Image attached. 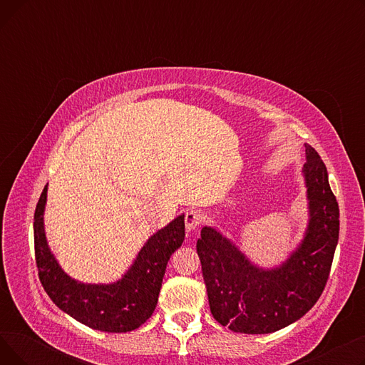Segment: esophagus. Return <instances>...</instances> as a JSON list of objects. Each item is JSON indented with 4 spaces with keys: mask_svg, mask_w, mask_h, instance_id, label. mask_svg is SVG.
<instances>
[{
    "mask_svg": "<svg viewBox=\"0 0 365 365\" xmlns=\"http://www.w3.org/2000/svg\"><path fill=\"white\" fill-rule=\"evenodd\" d=\"M202 222V215L198 210H187L185 215V226L187 231H195V229L201 225Z\"/></svg>",
    "mask_w": 365,
    "mask_h": 365,
    "instance_id": "34e87169",
    "label": "esophagus"
}]
</instances>
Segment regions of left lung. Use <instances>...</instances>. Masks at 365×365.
Wrapping results in <instances>:
<instances>
[{
  "label": "left lung",
  "instance_id": "obj_1",
  "mask_svg": "<svg viewBox=\"0 0 365 365\" xmlns=\"http://www.w3.org/2000/svg\"><path fill=\"white\" fill-rule=\"evenodd\" d=\"M306 148L303 178L309 222L296 250L277 267L248 260L217 229L204 226L197 241L210 311L235 333L267 334L300 319L327 284L339 241V204L318 152Z\"/></svg>",
  "mask_w": 365,
  "mask_h": 365
}]
</instances>
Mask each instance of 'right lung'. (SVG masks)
I'll return each mask as SVG.
<instances>
[{"mask_svg":"<svg viewBox=\"0 0 365 365\" xmlns=\"http://www.w3.org/2000/svg\"><path fill=\"white\" fill-rule=\"evenodd\" d=\"M47 186L34 215V242L38 277L57 308L106 333L139 329L155 311L167 262L185 240V216L171 220L142 247L121 279L110 284H84L71 278L50 252L44 232Z\"/></svg>","mask_w":365,"mask_h":365,"instance_id":"right-lung-1","label":"right lung"}]
</instances>
